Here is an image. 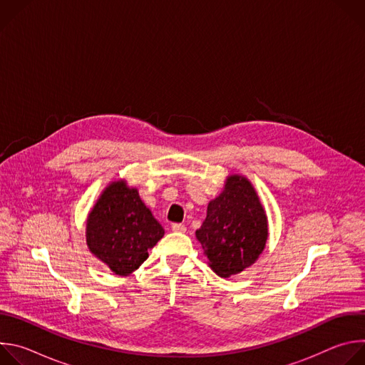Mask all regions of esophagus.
I'll list each match as a JSON object with an SVG mask.
<instances>
[{
    "label": "esophagus",
    "mask_w": 365,
    "mask_h": 365,
    "mask_svg": "<svg viewBox=\"0 0 365 365\" xmlns=\"http://www.w3.org/2000/svg\"><path fill=\"white\" fill-rule=\"evenodd\" d=\"M172 231L182 234V232L186 231V227H185L183 224H173V225H172Z\"/></svg>",
    "instance_id": "obj_1"
}]
</instances>
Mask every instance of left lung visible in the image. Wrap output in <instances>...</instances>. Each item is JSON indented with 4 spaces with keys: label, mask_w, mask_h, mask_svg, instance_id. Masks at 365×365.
Returning a JSON list of instances; mask_svg holds the SVG:
<instances>
[{
    "label": "left lung",
    "mask_w": 365,
    "mask_h": 365,
    "mask_svg": "<svg viewBox=\"0 0 365 365\" xmlns=\"http://www.w3.org/2000/svg\"><path fill=\"white\" fill-rule=\"evenodd\" d=\"M207 264L230 277L252 266L266 248L269 221L252 183L230 175L222 192L207 203L206 218L196 230Z\"/></svg>",
    "instance_id": "left-lung-1"
}]
</instances>
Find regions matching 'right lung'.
<instances>
[{"instance_id": "right-lung-1", "label": "right lung", "mask_w": 365, "mask_h": 365, "mask_svg": "<svg viewBox=\"0 0 365 365\" xmlns=\"http://www.w3.org/2000/svg\"><path fill=\"white\" fill-rule=\"evenodd\" d=\"M165 230L124 179L102 190L86 220L89 251L118 276L135 272Z\"/></svg>"}]
</instances>
